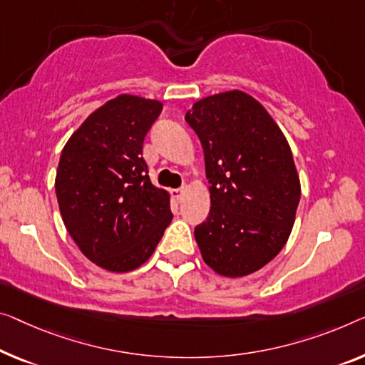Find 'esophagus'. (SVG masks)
<instances>
[{"instance_id": "esophagus-1", "label": "esophagus", "mask_w": 365, "mask_h": 365, "mask_svg": "<svg viewBox=\"0 0 365 365\" xmlns=\"http://www.w3.org/2000/svg\"><path fill=\"white\" fill-rule=\"evenodd\" d=\"M187 192V187H180V188H175L172 190V197L175 198L177 201H182L183 200V195Z\"/></svg>"}]
</instances>
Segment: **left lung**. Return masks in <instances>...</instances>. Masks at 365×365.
<instances>
[{
	"mask_svg": "<svg viewBox=\"0 0 365 365\" xmlns=\"http://www.w3.org/2000/svg\"><path fill=\"white\" fill-rule=\"evenodd\" d=\"M185 119L205 152L211 208L195 239L211 269L244 277L285 246L300 201V178L285 135L239 90L197 101Z\"/></svg>",
	"mask_w": 365,
	"mask_h": 365,
	"instance_id": "8db88e82",
	"label": "left lung"
}]
</instances>
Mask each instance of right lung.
I'll use <instances>...</instances> for the list:
<instances>
[{"instance_id": "obj_1", "label": "right lung", "mask_w": 365, "mask_h": 365, "mask_svg": "<svg viewBox=\"0 0 365 365\" xmlns=\"http://www.w3.org/2000/svg\"><path fill=\"white\" fill-rule=\"evenodd\" d=\"M162 103L121 95L91 113L62 150L58 208L80 251L111 272L138 269L172 221L170 197L152 185L143 157Z\"/></svg>"}]
</instances>
